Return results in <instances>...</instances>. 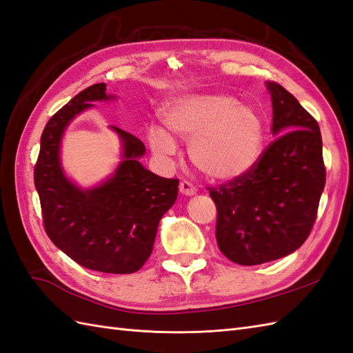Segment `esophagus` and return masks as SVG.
I'll list each match as a JSON object with an SVG mask.
<instances>
[{
    "instance_id": "34e87169",
    "label": "esophagus",
    "mask_w": 353,
    "mask_h": 353,
    "mask_svg": "<svg viewBox=\"0 0 353 353\" xmlns=\"http://www.w3.org/2000/svg\"><path fill=\"white\" fill-rule=\"evenodd\" d=\"M179 191H180V194L188 195V196H191V195H195V194H196L195 186H194L192 183H190V182H186V180H183V182H180Z\"/></svg>"
}]
</instances>
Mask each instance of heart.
<instances>
[{"mask_svg":"<svg viewBox=\"0 0 353 353\" xmlns=\"http://www.w3.org/2000/svg\"><path fill=\"white\" fill-rule=\"evenodd\" d=\"M162 120L168 132L188 144L192 165L214 182L245 176L263 149V120L256 110L230 96L183 97L163 110ZM169 134L159 126L147 128L150 149L161 158L173 157L177 150Z\"/></svg>","mask_w":353,"mask_h":353,"instance_id":"1","label":"heart"}]
</instances>
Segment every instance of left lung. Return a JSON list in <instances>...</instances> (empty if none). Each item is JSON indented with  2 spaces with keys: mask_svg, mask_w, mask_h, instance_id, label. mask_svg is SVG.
Wrapping results in <instances>:
<instances>
[{
  "mask_svg": "<svg viewBox=\"0 0 353 353\" xmlns=\"http://www.w3.org/2000/svg\"><path fill=\"white\" fill-rule=\"evenodd\" d=\"M266 88L276 138L247 174L210 188L218 247L243 266L283 259L307 241L326 177L317 121L280 84Z\"/></svg>",
  "mask_w": 353,
  "mask_h": 353,
  "instance_id": "1",
  "label": "left lung"
}]
</instances>
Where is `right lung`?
<instances>
[{"instance_id":"add662e5","label":"right lung","mask_w":353,"mask_h":353,"mask_svg":"<svg viewBox=\"0 0 353 353\" xmlns=\"http://www.w3.org/2000/svg\"><path fill=\"white\" fill-rule=\"evenodd\" d=\"M103 83L90 85L49 119L40 138L34 185L45 232L57 248L87 269L132 274L150 257L159 221L177 199L179 179L144 168L143 141L111 126L123 145L114 174L93 188L77 186L64 174L60 144L65 128L93 102L112 101Z\"/></svg>"}]
</instances>
